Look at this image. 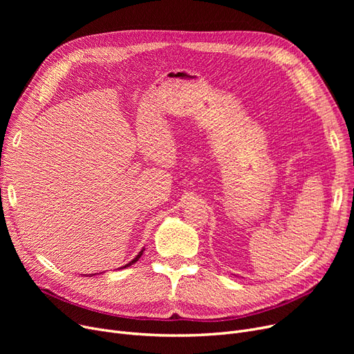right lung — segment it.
Returning a JSON list of instances; mask_svg holds the SVG:
<instances>
[{
	"label": "right lung",
	"instance_id": "right-lung-1",
	"mask_svg": "<svg viewBox=\"0 0 354 354\" xmlns=\"http://www.w3.org/2000/svg\"><path fill=\"white\" fill-rule=\"evenodd\" d=\"M143 251H145V248H143V250H142V251H140V252H139V254H138V255H136V257H135V258L132 259V261H130V263H129V264H126V266H123V267H120V268H126V267H129V266H132V264H135V263L138 261V259H139V258L142 257ZM91 275H93V274H91ZM91 275H90V277H91Z\"/></svg>",
	"mask_w": 354,
	"mask_h": 354
}]
</instances>
